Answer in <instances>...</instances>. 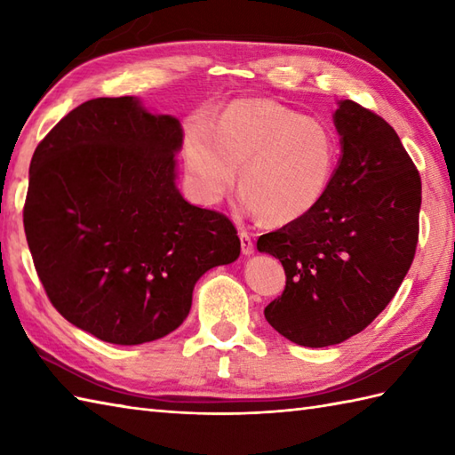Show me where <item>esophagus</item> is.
<instances>
[{
	"label": "esophagus",
	"mask_w": 455,
	"mask_h": 455,
	"mask_svg": "<svg viewBox=\"0 0 455 455\" xmlns=\"http://www.w3.org/2000/svg\"><path fill=\"white\" fill-rule=\"evenodd\" d=\"M238 236H240V246H243V254H246V256H250V254H254V240H252V235L248 233V230H240L238 233Z\"/></svg>",
	"instance_id": "obj_1"
}]
</instances>
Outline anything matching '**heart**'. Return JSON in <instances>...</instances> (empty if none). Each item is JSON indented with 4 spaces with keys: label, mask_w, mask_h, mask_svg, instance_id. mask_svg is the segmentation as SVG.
<instances>
[{
    "label": "heart",
    "mask_w": 455,
    "mask_h": 455,
    "mask_svg": "<svg viewBox=\"0 0 455 455\" xmlns=\"http://www.w3.org/2000/svg\"><path fill=\"white\" fill-rule=\"evenodd\" d=\"M340 160L336 132L274 101H236L212 127L188 134L186 164L201 201L219 203L235 188L267 225H289L326 197Z\"/></svg>",
    "instance_id": "1"
}]
</instances>
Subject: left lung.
<instances>
[{
    "label": "left lung",
    "instance_id": "8db88e82",
    "mask_svg": "<svg viewBox=\"0 0 455 455\" xmlns=\"http://www.w3.org/2000/svg\"><path fill=\"white\" fill-rule=\"evenodd\" d=\"M342 158L313 212L258 238L279 258L285 289L266 321L299 346L362 332L397 293L419 244L422 183L391 124L344 100L334 113Z\"/></svg>",
    "mask_w": 455,
    "mask_h": 455
}]
</instances>
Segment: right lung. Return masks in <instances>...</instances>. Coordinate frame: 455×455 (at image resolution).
<instances>
[{
	"instance_id": "1",
	"label": "right lung",
	"mask_w": 455,
	"mask_h": 455,
	"mask_svg": "<svg viewBox=\"0 0 455 455\" xmlns=\"http://www.w3.org/2000/svg\"><path fill=\"white\" fill-rule=\"evenodd\" d=\"M183 132L124 98L72 109L38 142L23 225L52 307L103 342L158 340L186 321L207 269L235 262L227 215L180 196Z\"/></svg>"
}]
</instances>
